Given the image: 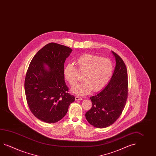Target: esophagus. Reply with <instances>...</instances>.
<instances>
[{"instance_id": "1", "label": "esophagus", "mask_w": 156, "mask_h": 156, "mask_svg": "<svg viewBox=\"0 0 156 156\" xmlns=\"http://www.w3.org/2000/svg\"><path fill=\"white\" fill-rule=\"evenodd\" d=\"M75 100H76V101L82 100V98L80 97V96H76L75 97Z\"/></svg>"}]
</instances>
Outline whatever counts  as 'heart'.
<instances>
[{"label": "heart", "instance_id": "obj_1", "mask_svg": "<svg viewBox=\"0 0 156 156\" xmlns=\"http://www.w3.org/2000/svg\"><path fill=\"white\" fill-rule=\"evenodd\" d=\"M76 66L68 64L64 69V76L71 86L78 81V72L83 74L84 82L72 88L73 93L83 96L91 90L98 91L103 88L110 80L113 67L110 60L99 56L86 54L76 61Z\"/></svg>", "mask_w": 156, "mask_h": 156}]
</instances>
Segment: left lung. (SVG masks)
Segmentation results:
<instances>
[{
  "instance_id": "obj_1",
  "label": "left lung",
  "mask_w": 156,
  "mask_h": 156,
  "mask_svg": "<svg viewBox=\"0 0 156 156\" xmlns=\"http://www.w3.org/2000/svg\"><path fill=\"white\" fill-rule=\"evenodd\" d=\"M116 60L114 74L102 90L90 97L92 106L86 113L87 120L96 128H104L114 124L121 115L128 94V72L122 59L114 51Z\"/></svg>"
}]
</instances>
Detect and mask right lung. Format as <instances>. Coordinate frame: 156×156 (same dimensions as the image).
Returning <instances> with one entry per match:
<instances>
[{
  "label": "right lung",
  "mask_w": 156,
  "mask_h": 156,
  "mask_svg": "<svg viewBox=\"0 0 156 156\" xmlns=\"http://www.w3.org/2000/svg\"><path fill=\"white\" fill-rule=\"evenodd\" d=\"M72 51L69 47L49 43L36 53L28 66L24 80L28 105L36 118L46 123L64 118L75 100L68 93L64 76V62Z\"/></svg>",
  "instance_id": "obj_1"
}]
</instances>
